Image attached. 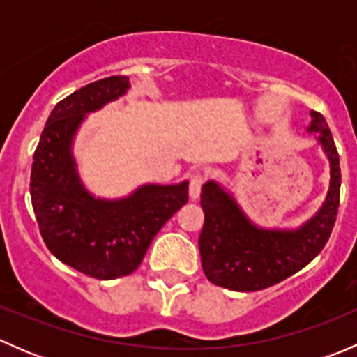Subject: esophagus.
<instances>
[{
    "mask_svg": "<svg viewBox=\"0 0 357 357\" xmlns=\"http://www.w3.org/2000/svg\"><path fill=\"white\" fill-rule=\"evenodd\" d=\"M204 183H205V176L200 174V172H195V174H193L192 178H190V188H188L190 199H192V200L199 199Z\"/></svg>",
    "mask_w": 357,
    "mask_h": 357,
    "instance_id": "1",
    "label": "esophagus"
}]
</instances>
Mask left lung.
Wrapping results in <instances>:
<instances>
[{
    "label": "left lung",
    "instance_id": "8db88e82",
    "mask_svg": "<svg viewBox=\"0 0 357 357\" xmlns=\"http://www.w3.org/2000/svg\"><path fill=\"white\" fill-rule=\"evenodd\" d=\"M309 131L330 160V190L314 218L298 229H262L252 225L235 199L215 181L202 186L205 222L199 247L208 282L235 291H255L283 282L307 266L328 242L340 202V160L325 117L311 112Z\"/></svg>",
    "mask_w": 357,
    "mask_h": 357
}]
</instances>
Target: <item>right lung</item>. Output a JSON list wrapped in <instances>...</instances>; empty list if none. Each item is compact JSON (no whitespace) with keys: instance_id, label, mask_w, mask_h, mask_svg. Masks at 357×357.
<instances>
[{"instance_id":"1","label":"right lung","mask_w":357,"mask_h":357,"mask_svg":"<svg viewBox=\"0 0 357 357\" xmlns=\"http://www.w3.org/2000/svg\"><path fill=\"white\" fill-rule=\"evenodd\" d=\"M129 88L112 75L56 103L32 157L31 200L46 247L56 259L91 278L128 276L142 264L158 229L188 202V181L145 185L128 199H95L79 179L70 145L86 114Z\"/></svg>"}]
</instances>
